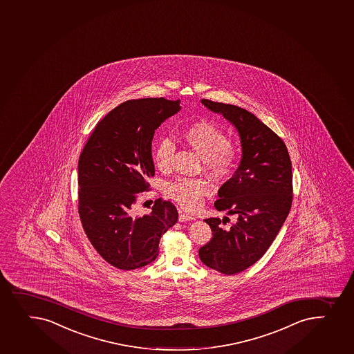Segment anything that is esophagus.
<instances>
[{
    "instance_id": "1",
    "label": "esophagus",
    "mask_w": 354,
    "mask_h": 354,
    "mask_svg": "<svg viewBox=\"0 0 354 354\" xmlns=\"http://www.w3.org/2000/svg\"><path fill=\"white\" fill-rule=\"evenodd\" d=\"M193 219H195L193 216L188 215V214H183V212H181L179 215L180 222H188V221H193Z\"/></svg>"
}]
</instances>
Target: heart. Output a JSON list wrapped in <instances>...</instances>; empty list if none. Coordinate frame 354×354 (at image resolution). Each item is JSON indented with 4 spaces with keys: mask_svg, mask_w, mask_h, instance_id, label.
Wrapping results in <instances>:
<instances>
[{
    "mask_svg": "<svg viewBox=\"0 0 354 354\" xmlns=\"http://www.w3.org/2000/svg\"><path fill=\"white\" fill-rule=\"evenodd\" d=\"M183 139L203 159L209 174L216 180L231 178L237 171L241 161V151L230 144L225 132L217 125L203 120L190 125L183 131ZM174 144L169 139H161L153 149V162L160 171L171 168L174 154ZM212 190L205 179L179 178L166 187V194L183 209L194 212L202 205V197Z\"/></svg>",
    "mask_w": 354,
    "mask_h": 354,
    "instance_id": "obj_1",
    "label": "heart"
}]
</instances>
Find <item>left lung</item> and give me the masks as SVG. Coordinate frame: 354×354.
<instances>
[{"mask_svg": "<svg viewBox=\"0 0 354 354\" xmlns=\"http://www.w3.org/2000/svg\"><path fill=\"white\" fill-rule=\"evenodd\" d=\"M202 103L222 113L241 136V165L214 205L237 221L225 226V219H205L212 238L198 250L205 266L234 275L254 265L283 225L292 203V161L283 140L253 113L210 100Z\"/></svg>", "mask_w": 354, "mask_h": 354, "instance_id": "obj_1", "label": "left lung"}]
</instances>
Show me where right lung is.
Segmentation results:
<instances>
[{
    "instance_id": "1",
    "label": "right lung",
    "mask_w": 354,
    "mask_h": 354,
    "mask_svg": "<svg viewBox=\"0 0 354 354\" xmlns=\"http://www.w3.org/2000/svg\"><path fill=\"white\" fill-rule=\"evenodd\" d=\"M180 100H129L95 127L77 164V210L84 234L118 270L146 266L159 254L162 234L178 222L171 201L157 198L147 215L136 208L154 176V131L178 113Z\"/></svg>"
}]
</instances>
